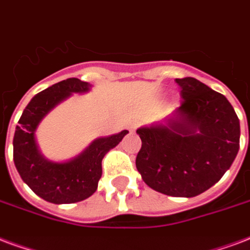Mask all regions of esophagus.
Returning <instances> with one entry per match:
<instances>
[{"mask_svg":"<svg viewBox=\"0 0 250 250\" xmlns=\"http://www.w3.org/2000/svg\"><path fill=\"white\" fill-rule=\"evenodd\" d=\"M129 127H130V130H134V129H136V127H137V124L136 123H132V124H130V126H129Z\"/></svg>","mask_w":250,"mask_h":250,"instance_id":"esophagus-1","label":"esophagus"}]
</instances>
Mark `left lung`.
<instances>
[{
  "label": "left lung",
  "instance_id": "8db88e82",
  "mask_svg": "<svg viewBox=\"0 0 250 250\" xmlns=\"http://www.w3.org/2000/svg\"><path fill=\"white\" fill-rule=\"evenodd\" d=\"M181 87L178 117L168 125L140 127L136 166L150 188L192 198L220 181L240 147V120L224 95L194 78Z\"/></svg>",
  "mask_w": 250,
  "mask_h": 250
}]
</instances>
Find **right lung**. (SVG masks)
Returning a JSON list of instances; mask_svg holds the SVG:
<instances>
[{"mask_svg": "<svg viewBox=\"0 0 250 250\" xmlns=\"http://www.w3.org/2000/svg\"><path fill=\"white\" fill-rule=\"evenodd\" d=\"M89 84L69 78L48 87L31 99L21 116L13 140V159L22 181L42 199L54 204H69L89 198L97 189L106 151L123 140L127 130L93 141L78 158L56 163L41 155L34 132L39 121L72 92L88 91Z\"/></svg>", "mask_w": 250, "mask_h": 250, "instance_id": "obj_1", "label": "right lung"}]
</instances>
